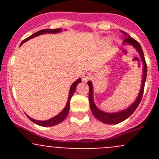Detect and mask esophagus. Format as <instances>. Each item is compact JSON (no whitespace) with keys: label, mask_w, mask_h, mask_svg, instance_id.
Returning a JSON list of instances; mask_svg holds the SVG:
<instances>
[{"label":"esophagus","mask_w":159,"mask_h":159,"mask_svg":"<svg viewBox=\"0 0 159 159\" xmlns=\"http://www.w3.org/2000/svg\"><path fill=\"white\" fill-rule=\"evenodd\" d=\"M92 73H90V72L84 73V75H83L82 76L83 81H84V82H87V81H88L90 79L92 78Z\"/></svg>","instance_id":"obj_1"}]
</instances>
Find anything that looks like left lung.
<instances>
[{"label": "left lung", "instance_id": "8db88e82", "mask_svg": "<svg viewBox=\"0 0 159 159\" xmlns=\"http://www.w3.org/2000/svg\"><path fill=\"white\" fill-rule=\"evenodd\" d=\"M123 33L125 36L124 43H128V44H131L134 48L138 51V52L139 53L140 57H141L142 62H143V81H142V86L140 92L138 95L137 99L134 101L128 108H127L126 110H123L122 111L115 112V113H107V112L102 111L99 110V108L97 107L96 105L95 104L93 99V86L91 81H88V84L89 86V102H90V108L92 111V114H93L95 117L97 119H99L100 122H102L103 123L106 124H117V123H121V122L124 121L125 119H127V118L130 117L132 114L134 113V111L136 110V108L139 105L140 102L142 100L143 95V91H144V85H145L146 79H147V66L146 64L145 57H144V54H143V49H142L141 45L139 43L135 40L134 38L130 37L129 34H127V32H123V31L120 30Z\"/></svg>", "mask_w": 159, "mask_h": 159}]
</instances>
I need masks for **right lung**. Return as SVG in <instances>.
Returning a JSON list of instances; mask_svg holds the SVG:
<instances>
[{
	"instance_id": "right-lung-1",
	"label": "right lung",
	"mask_w": 159,
	"mask_h": 159,
	"mask_svg": "<svg viewBox=\"0 0 159 159\" xmlns=\"http://www.w3.org/2000/svg\"><path fill=\"white\" fill-rule=\"evenodd\" d=\"M61 30H62L61 29H43V30L38 31V32H36V33L32 34V36H29V37L26 38L25 40H24L23 41L21 42V43H20V45H21L22 43H25V42L27 41V40H30V39H32V38L33 37H36V36H40V35L45 34V33H57V32H61ZM80 82H81V79L80 78L71 84V88H70L69 95H68V99H67V104H66L65 107L64 108V110L60 112V114H58L57 116L52 118V119H48V120H44V121H39V120H36V119H32V118H30L29 116H27L28 118H29L32 122H33V123H36V124L39 125V126H41V127H52V126H55V125L59 124V123H60L61 122L64 121V119H65V118L67 116L68 112H69L70 100H71L73 94L75 93L76 86L78 85L79 83H80Z\"/></svg>"
}]
</instances>
